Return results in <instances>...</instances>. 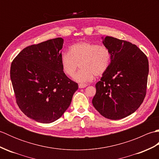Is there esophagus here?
Wrapping results in <instances>:
<instances>
[{"label":"esophagus","mask_w":159,"mask_h":159,"mask_svg":"<svg viewBox=\"0 0 159 159\" xmlns=\"http://www.w3.org/2000/svg\"><path fill=\"white\" fill-rule=\"evenodd\" d=\"M87 86V85H86V84H79V87L80 89L85 88V87H86Z\"/></svg>","instance_id":"esophagus-1"}]
</instances>
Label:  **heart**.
<instances>
[{
  "mask_svg": "<svg viewBox=\"0 0 159 159\" xmlns=\"http://www.w3.org/2000/svg\"><path fill=\"white\" fill-rule=\"evenodd\" d=\"M60 62L63 72L70 77L74 75L79 65L80 70L74 79L83 84L107 72L111 63V52L107 46L81 42L71 46L69 52H63Z\"/></svg>",
  "mask_w": 159,
  "mask_h": 159,
  "instance_id": "obj_1",
  "label": "heart"
}]
</instances>
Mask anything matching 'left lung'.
<instances>
[{"instance_id": "obj_1", "label": "left lung", "mask_w": 159, "mask_h": 159, "mask_svg": "<svg viewBox=\"0 0 159 159\" xmlns=\"http://www.w3.org/2000/svg\"><path fill=\"white\" fill-rule=\"evenodd\" d=\"M102 39L111 52V63L96 84L92 104L104 117L120 120L133 113L143 102L149 64L136 45L110 36Z\"/></svg>"}]
</instances>
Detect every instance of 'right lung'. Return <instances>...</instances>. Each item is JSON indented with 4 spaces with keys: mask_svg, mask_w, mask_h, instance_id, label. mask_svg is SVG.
<instances>
[{
    "mask_svg": "<svg viewBox=\"0 0 159 159\" xmlns=\"http://www.w3.org/2000/svg\"><path fill=\"white\" fill-rule=\"evenodd\" d=\"M61 38L24 48L11 63V77L16 102L28 117L49 124L63 116L78 84L62 70Z\"/></svg>",
    "mask_w": 159,
    "mask_h": 159,
    "instance_id": "1",
    "label": "right lung"
}]
</instances>
